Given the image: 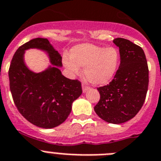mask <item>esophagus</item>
<instances>
[{"label":"esophagus","mask_w":161,"mask_h":161,"mask_svg":"<svg viewBox=\"0 0 161 161\" xmlns=\"http://www.w3.org/2000/svg\"><path fill=\"white\" fill-rule=\"evenodd\" d=\"M82 91H83V93L86 92V91H87L88 89H90V86H86V85H85L84 83L82 85Z\"/></svg>","instance_id":"esophagus-1"}]
</instances>
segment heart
Segmentation results:
<instances>
[{"instance_id": "b5f03b06", "label": "heart", "mask_w": 161, "mask_h": 161, "mask_svg": "<svg viewBox=\"0 0 161 161\" xmlns=\"http://www.w3.org/2000/svg\"><path fill=\"white\" fill-rule=\"evenodd\" d=\"M120 62L116 48L102 47L93 44L79 45L71 50L70 58L63 57V64L73 75L80 73L84 67V75L91 83L102 85L115 76Z\"/></svg>"}]
</instances>
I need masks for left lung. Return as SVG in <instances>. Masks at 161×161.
Listing matches in <instances>:
<instances>
[{
	"instance_id": "obj_1",
	"label": "left lung",
	"mask_w": 161,
	"mask_h": 161,
	"mask_svg": "<svg viewBox=\"0 0 161 161\" xmlns=\"http://www.w3.org/2000/svg\"><path fill=\"white\" fill-rule=\"evenodd\" d=\"M119 49L120 64L114 79L98 87L95 113L110 124L127 122L141 109L148 86V66L143 49L125 38L113 40Z\"/></svg>"
}]
</instances>
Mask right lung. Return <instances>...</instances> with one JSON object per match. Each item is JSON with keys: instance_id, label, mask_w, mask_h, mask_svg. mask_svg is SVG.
I'll return each instance as SVG.
<instances>
[{"instance_id": "add662e5", "label": "right lung", "mask_w": 161, "mask_h": 161, "mask_svg": "<svg viewBox=\"0 0 161 161\" xmlns=\"http://www.w3.org/2000/svg\"><path fill=\"white\" fill-rule=\"evenodd\" d=\"M37 48L48 53L54 65L42 73H34L24 65V50ZM62 57L47 38L32 39L17 49L9 69V87L17 110L37 127L53 128L63 124L71 111L72 103L82 92L81 82L62 75Z\"/></svg>"}]
</instances>
